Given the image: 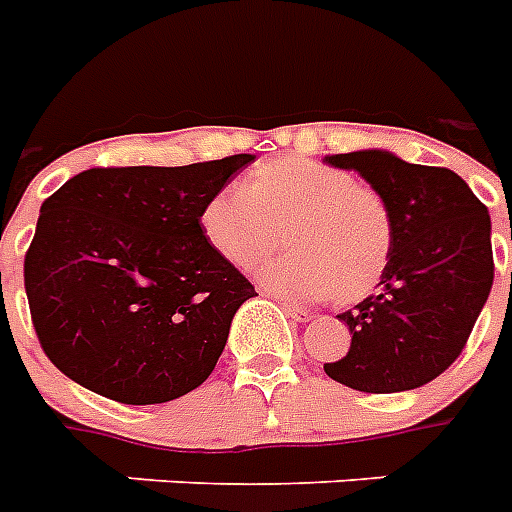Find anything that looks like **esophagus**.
<instances>
[{
  "label": "esophagus",
  "instance_id": "esophagus-1",
  "mask_svg": "<svg viewBox=\"0 0 512 512\" xmlns=\"http://www.w3.org/2000/svg\"><path fill=\"white\" fill-rule=\"evenodd\" d=\"M284 310H286V315H289V318L297 323L313 321V313H310V310H305V307H299V305H292V302H284Z\"/></svg>",
  "mask_w": 512,
  "mask_h": 512
}]
</instances>
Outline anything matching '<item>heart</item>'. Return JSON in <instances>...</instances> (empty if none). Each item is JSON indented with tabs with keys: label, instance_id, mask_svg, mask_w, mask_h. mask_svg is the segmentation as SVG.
<instances>
[{
	"label": "heart",
	"instance_id": "b5f03b06",
	"mask_svg": "<svg viewBox=\"0 0 512 512\" xmlns=\"http://www.w3.org/2000/svg\"><path fill=\"white\" fill-rule=\"evenodd\" d=\"M210 247L239 270L255 268L284 242V255L260 270V284L286 299L368 297L392 257V218L376 189L347 170L305 157L260 162L242 191H220L202 210Z\"/></svg>",
	"mask_w": 512,
	"mask_h": 512
}]
</instances>
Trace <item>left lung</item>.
<instances>
[{"instance_id": "1", "label": "left lung", "mask_w": 512, "mask_h": 512, "mask_svg": "<svg viewBox=\"0 0 512 512\" xmlns=\"http://www.w3.org/2000/svg\"><path fill=\"white\" fill-rule=\"evenodd\" d=\"M357 170L392 218V257L378 292L347 313V355L323 363L339 384L371 394L418 389L463 352L494 281L492 220L458 173L365 149L326 157Z\"/></svg>"}]
</instances>
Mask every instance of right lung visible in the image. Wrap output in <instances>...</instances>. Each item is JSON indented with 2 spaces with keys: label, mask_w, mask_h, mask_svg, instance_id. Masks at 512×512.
<instances>
[{
  "label": "right lung",
  "mask_w": 512,
  "mask_h": 512,
  "mask_svg": "<svg viewBox=\"0 0 512 512\" xmlns=\"http://www.w3.org/2000/svg\"><path fill=\"white\" fill-rule=\"evenodd\" d=\"M255 155L184 168H89L41 205L26 252L44 355L123 405L197 389L255 286L210 247L202 210Z\"/></svg>",
  "instance_id": "obj_1"
}]
</instances>
